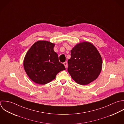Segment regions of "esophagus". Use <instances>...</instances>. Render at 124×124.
<instances>
[{
  "label": "esophagus",
  "mask_w": 124,
  "mask_h": 124,
  "mask_svg": "<svg viewBox=\"0 0 124 124\" xmlns=\"http://www.w3.org/2000/svg\"><path fill=\"white\" fill-rule=\"evenodd\" d=\"M64 65L66 68H67L68 67V62H65L64 63Z\"/></svg>",
  "instance_id": "obj_1"
}]
</instances>
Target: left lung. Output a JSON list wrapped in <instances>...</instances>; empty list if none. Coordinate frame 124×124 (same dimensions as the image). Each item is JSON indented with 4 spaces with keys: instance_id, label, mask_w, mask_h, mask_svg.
<instances>
[{
    "instance_id": "8db88e82",
    "label": "left lung",
    "mask_w": 124,
    "mask_h": 124,
    "mask_svg": "<svg viewBox=\"0 0 124 124\" xmlns=\"http://www.w3.org/2000/svg\"><path fill=\"white\" fill-rule=\"evenodd\" d=\"M68 71L78 84L87 85L96 80L102 69V58L97 48L88 42L80 43L71 50Z\"/></svg>"
}]
</instances>
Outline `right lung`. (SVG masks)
Here are the masks:
<instances>
[{"mask_svg":"<svg viewBox=\"0 0 124 124\" xmlns=\"http://www.w3.org/2000/svg\"><path fill=\"white\" fill-rule=\"evenodd\" d=\"M54 44L47 41H38L27 52L23 61L24 70L34 82L46 84L55 79L56 74L66 70L54 52Z\"/></svg>","mask_w":124,"mask_h":124,"instance_id":"1","label":"right lung"}]
</instances>
